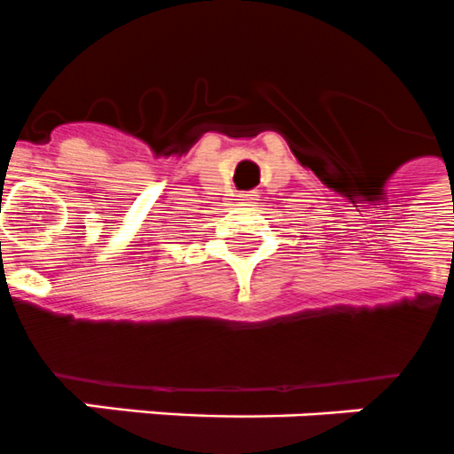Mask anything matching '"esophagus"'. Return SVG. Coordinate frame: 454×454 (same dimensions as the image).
I'll use <instances>...</instances> for the list:
<instances>
[{
	"instance_id": "esophagus-1",
	"label": "esophagus",
	"mask_w": 454,
	"mask_h": 454,
	"mask_svg": "<svg viewBox=\"0 0 454 454\" xmlns=\"http://www.w3.org/2000/svg\"><path fill=\"white\" fill-rule=\"evenodd\" d=\"M239 200L254 202V200H256V193H239Z\"/></svg>"
}]
</instances>
